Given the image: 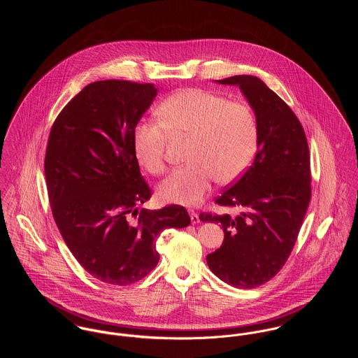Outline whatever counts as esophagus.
<instances>
[{
	"label": "esophagus",
	"instance_id": "34e87169",
	"mask_svg": "<svg viewBox=\"0 0 358 358\" xmlns=\"http://www.w3.org/2000/svg\"><path fill=\"white\" fill-rule=\"evenodd\" d=\"M190 219H192V223H200V216L196 210H190Z\"/></svg>",
	"mask_w": 358,
	"mask_h": 358
}]
</instances>
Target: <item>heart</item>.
<instances>
[{"label": "heart", "instance_id": "b5f03b06", "mask_svg": "<svg viewBox=\"0 0 358 358\" xmlns=\"http://www.w3.org/2000/svg\"><path fill=\"white\" fill-rule=\"evenodd\" d=\"M159 122L143 121L134 131V152L150 173L166 169L168 135L190 136L186 166L176 169L158 187V196L173 204L203 201L212 182L231 183L251 165L257 149L254 110L243 102L197 88L180 90L157 108Z\"/></svg>", "mask_w": 358, "mask_h": 358}]
</instances>
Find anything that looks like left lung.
I'll return each mask as SVG.
<instances>
[{"instance_id": "left-lung-1", "label": "left lung", "mask_w": 358, "mask_h": 358, "mask_svg": "<svg viewBox=\"0 0 358 358\" xmlns=\"http://www.w3.org/2000/svg\"><path fill=\"white\" fill-rule=\"evenodd\" d=\"M238 85L255 113L257 153L243 176L216 199L240 213H200L222 224L224 240L206 255L212 273L236 288H255L273 278L296 243L311 197L310 155L303 127L291 107L260 78L216 80Z\"/></svg>"}]
</instances>
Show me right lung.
<instances>
[{"label":"right lung","instance_id":"right-lung-1","mask_svg":"<svg viewBox=\"0 0 358 358\" xmlns=\"http://www.w3.org/2000/svg\"><path fill=\"white\" fill-rule=\"evenodd\" d=\"M155 95L153 84L92 83L59 113L48 139L44 168L56 226L77 262L111 285L148 275L159 260V233L190 224L182 205L141 209L152 190L132 139Z\"/></svg>","mask_w":358,"mask_h":358}]
</instances>
